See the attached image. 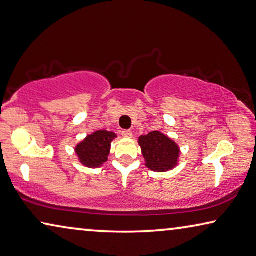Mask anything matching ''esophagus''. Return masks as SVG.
<instances>
[{
  "label": "esophagus",
  "mask_w": 256,
  "mask_h": 256,
  "mask_svg": "<svg viewBox=\"0 0 256 256\" xmlns=\"http://www.w3.org/2000/svg\"><path fill=\"white\" fill-rule=\"evenodd\" d=\"M122 136L124 138H132V132L130 131V130H123V131H122Z\"/></svg>",
  "instance_id": "34e87169"
}]
</instances>
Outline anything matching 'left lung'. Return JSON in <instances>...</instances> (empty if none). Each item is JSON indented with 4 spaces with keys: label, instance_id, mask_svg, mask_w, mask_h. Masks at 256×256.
Wrapping results in <instances>:
<instances>
[{
    "label": "left lung",
    "instance_id": "1",
    "mask_svg": "<svg viewBox=\"0 0 256 256\" xmlns=\"http://www.w3.org/2000/svg\"><path fill=\"white\" fill-rule=\"evenodd\" d=\"M139 144L146 160V166L155 172H166L176 168L180 149L163 133L152 131L139 138Z\"/></svg>",
    "mask_w": 256,
    "mask_h": 256
}]
</instances>
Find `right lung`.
I'll list each match as a JSON object with an SVG mask.
<instances>
[{
	"label": "right lung",
	"mask_w": 256,
	"mask_h": 256,
	"mask_svg": "<svg viewBox=\"0 0 256 256\" xmlns=\"http://www.w3.org/2000/svg\"><path fill=\"white\" fill-rule=\"evenodd\" d=\"M115 138V133L106 130H100L88 136L75 148L80 163L91 168H100L108 160L110 144Z\"/></svg>",
	"instance_id": "obj_1"
}]
</instances>
